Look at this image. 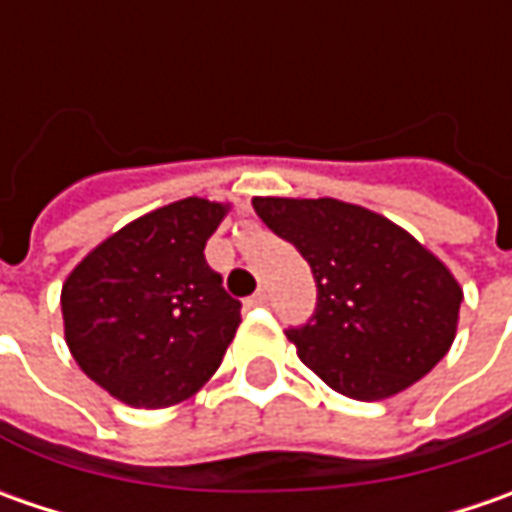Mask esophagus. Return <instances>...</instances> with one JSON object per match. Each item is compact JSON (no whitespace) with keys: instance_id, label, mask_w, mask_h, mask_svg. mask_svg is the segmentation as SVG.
Returning a JSON list of instances; mask_svg holds the SVG:
<instances>
[{"instance_id":"obj_1","label":"esophagus","mask_w":512,"mask_h":512,"mask_svg":"<svg viewBox=\"0 0 512 512\" xmlns=\"http://www.w3.org/2000/svg\"><path fill=\"white\" fill-rule=\"evenodd\" d=\"M267 296H270V293H267L265 287H262V290H256V293H253V296L247 299V305H253V307L267 305Z\"/></svg>"}]
</instances>
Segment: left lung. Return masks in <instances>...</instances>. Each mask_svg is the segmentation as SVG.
<instances>
[{"label": "left lung", "mask_w": 512, "mask_h": 512, "mask_svg": "<svg viewBox=\"0 0 512 512\" xmlns=\"http://www.w3.org/2000/svg\"><path fill=\"white\" fill-rule=\"evenodd\" d=\"M253 210L313 270L316 310L285 333L322 382L379 402L442 362L462 287L407 230L339 199L256 196Z\"/></svg>", "instance_id": "left-lung-1"}]
</instances>
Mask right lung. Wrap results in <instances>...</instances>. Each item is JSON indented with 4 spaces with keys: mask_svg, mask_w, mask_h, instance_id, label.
<instances>
[{
    "mask_svg": "<svg viewBox=\"0 0 512 512\" xmlns=\"http://www.w3.org/2000/svg\"><path fill=\"white\" fill-rule=\"evenodd\" d=\"M227 205L199 196L150 210L73 267L62 287L76 364L130 407L190 399L222 364L242 302L207 265Z\"/></svg>",
    "mask_w": 512,
    "mask_h": 512,
    "instance_id": "right-lung-1",
    "label": "right lung"
}]
</instances>
